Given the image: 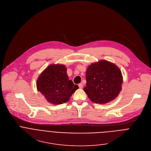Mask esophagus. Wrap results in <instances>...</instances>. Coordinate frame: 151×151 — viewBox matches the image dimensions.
Segmentation results:
<instances>
[{"label": "esophagus", "instance_id": "esophagus-1", "mask_svg": "<svg viewBox=\"0 0 151 151\" xmlns=\"http://www.w3.org/2000/svg\"><path fill=\"white\" fill-rule=\"evenodd\" d=\"M78 86H79V88H81V89L83 88V84H82V83H79V84L78 85Z\"/></svg>", "mask_w": 151, "mask_h": 151}]
</instances>
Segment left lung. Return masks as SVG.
I'll list each match as a JSON object with an SVG mask.
<instances>
[{
	"label": "left lung",
	"instance_id": "8db88e82",
	"mask_svg": "<svg viewBox=\"0 0 151 151\" xmlns=\"http://www.w3.org/2000/svg\"><path fill=\"white\" fill-rule=\"evenodd\" d=\"M84 91L93 103L106 104L113 101L122 91L123 76L114 63L101 60L91 64L86 72Z\"/></svg>",
	"mask_w": 151,
	"mask_h": 151
}]
</instances>
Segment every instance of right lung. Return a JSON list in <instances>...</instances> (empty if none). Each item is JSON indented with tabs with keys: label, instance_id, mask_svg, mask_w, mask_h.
I'll list each match as a JSON object with an SVG mask.
<instances>
[{
	"label": "right lung",
	"instance_id": "add662e5",
	"mask_svg": "<svg viewBox=\"0 0 151 151\" xmlns=\"http://www.w3.org/2000/svg\"><path fill=\"white\" fill-rule=\"evenodd\" d=\"M66 68L63 65H50L39 76L37 81V90L53 104L68 102L79 88L69 79Z\"/></svg>",
	"mask_w": 151,
	"mask_h": 151
}]
</instances>
